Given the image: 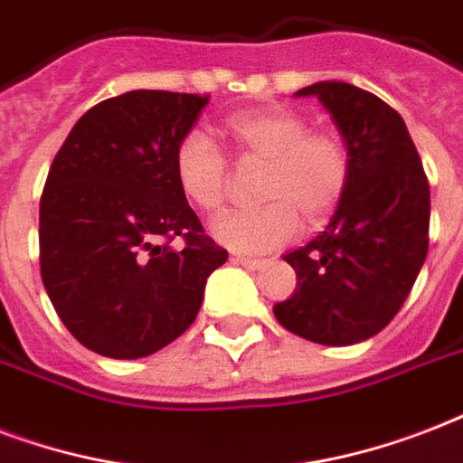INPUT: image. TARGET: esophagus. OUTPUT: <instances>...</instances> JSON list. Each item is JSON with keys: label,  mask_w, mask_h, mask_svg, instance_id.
Wrapping results in <instances>:
<instances>
[{"label": "esophagus", "mask_w": 463, "mask_h": 463, "mask_svg": "<svg viewBox=\"0 0 463 463\" xmlns=\"http://www.w3.org/2000/svg\"><path fill=\"white\" fill-rule=\"evenodd\" d=\"M232 263L243 265V268H249V270H258V268H263L265 260H260V258H249V256H239V253H234V256H232Z\"/></svg>", "instance_id": "obj_1"}]
</instances>
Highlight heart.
I'll list each match as a JSON object with an SVG mask.
<instances>
[{
    "instance_id": "obj_1",
    "label": "heart",
    "mask_w": 463,
    "mask_h": 463,
    "mask_svg": "<svg viewBox=\"0 0 463 463\" xmlns=\"http://www.w3.org/2000/svg\"><path fill=\"white\" fill-rule=\"evenodd\" d=\"M243 164L265 166L258 210L222 214L213 234L239 253H268L295 241L302 227L328 220L350 183V152L340 135L311 130L292 109L241 110L222 123ZM174 174L183 195L203 213H220L229 198V164L203 132H185L174 152Z\"/></svg>"
}]
</instances>
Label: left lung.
<instances>
[{"label": "left lung", "mask_w": 463, "mask_h": 463, "mask_svg": "<svg viewBox=\"0 0 463 463\" xmlns=\"http://www.w3.org/2000/svg\"><path fill=\"white\" fill-rule=\"evenodd\" d=\"M317 96L350 152V183L328 227L285 256L295 295L275 304L288 331L353 345L377 335L411 295L428 256L430 183L403 118L345 81H318Z\"/></svg>", "instance_id": "left-lung-1"}]
</instances>
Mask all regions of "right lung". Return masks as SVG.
<instances>
[{
  "label": "right lung",
  "instance_id": "1",
  "mask_svg": "<svg viewBox=\"0 0 463 463\" xmlns=\"http://www.w3.org/2000/svg\"><path fill=\"white\" fill-rule=\"evenodd\" d=\"M210 96L128 91L79 118L41 198V275L67 331L89 350L137 360L195 321L227 260L174 174L178 139ZM181 235V251L167 243Z\"/></svg>",
  "mask_w": 463,
  "mask_h": 463
}]
</instances>
